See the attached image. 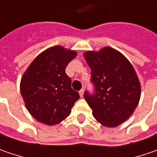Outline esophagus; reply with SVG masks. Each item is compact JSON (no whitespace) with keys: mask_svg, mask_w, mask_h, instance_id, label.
I'll return each instance as SVG.
<instances>
[{"mask_svg":"<svg viewBox=\"0 0 157 157\" xmlns=\"http://www.w3.org/2000/svg\"><path fill=\"white\" fill-rule=\"evenodd\" d=\"M79 95H80V97H83V95H84V89H81V90L79 91Z\"/></svg>","mask_w":157,"mask_h":157,"instance_id":"1","label":"esophagus"}]
</instances>
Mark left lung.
<instances>
[{"label":"left lung","instance_id":"8db88e82","mask_svg":"<svg viewBox=\"0 0 157 157\" xmlns=\"http://www.w3.org/2000/svg\"><path fill=\"white\" fill-rule=\"evenodd\" d=\"M91 68L93 94L84 98L94 118L107 127H116L133 113L140 98V83L127 58L110 47L84 54Z\"/></svg>","mask_w":157,"mask_h":157}]
</instances>
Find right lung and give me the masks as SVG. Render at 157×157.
Wrapping results in <instances>:
<instances>
[{
    "label": "right lung",
    "instance_id": "1",
    "mask_svg": "<svg viewBox=\"0 0 157 157\" xmlns=\"http://www.w3.org/2000/svg\"><path fill=\"white\" fill-rule=\"evenodd\" d=\"M76 56L73 50L52 47L40 53L23 75L20 92L29 113L37 121L57 124L71 112L79 94L71 88L65 68Z\"/></svg>",
    "mask_w": 157,
    "mask_h": 157
}]
</instances>
